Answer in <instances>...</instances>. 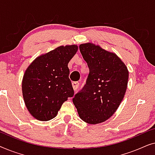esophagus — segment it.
<instances>
[{"label":"esophagus","mask_w":155,"mask_h":155,"mask_svg":"<svg viewBox=\"0 0 155 155\" xmlns=\"http://www.w3.org/2000/svg\"><path fill=\"white\" fill-rule=\"evenodd\" d=\"M72 85H73V87L74 89V90H76L79 86V82H73L72 83Z\"/></svg>","instance_id":"1"}]
</instances>
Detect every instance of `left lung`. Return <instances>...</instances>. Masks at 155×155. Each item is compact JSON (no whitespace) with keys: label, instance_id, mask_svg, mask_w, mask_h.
I'll return each mask as SVG.
<instances>
[{"label":"left lung","instance_id":"1","mask_svg":"<svg viewBox=\"0 0 155 155\" xmlns=\"http://www.w3.org/2000/svg\"><path fill=\"white\" fill-rule=\"evenodd\" d=\"M80 51L90 69L86 84L73 99L80 118L90 124L104 122L115 113L124 99L128 71L114 53L92 43Z\"/></svg>","mask_w":155,"mask_h":155}]
</instances>
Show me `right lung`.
<instances>
[{
    "label": "right lung",
    "mask_w": 155,
    "mask_h": 155,
    "mask_svg": "<svg viewBox=\"0 0 155 155\" xmlns=\"http://www.w3.org/2000/svg\"><path fill=\"white\" fill-rule=\"evenodd\" d=\"M77 45L61 46L37 57L27 68L22 82L26 107L34 118H55L64 101L74 95L68 64L78 51Z\"/></svg>",
    "instance_id": "1"
}]
</instances>
